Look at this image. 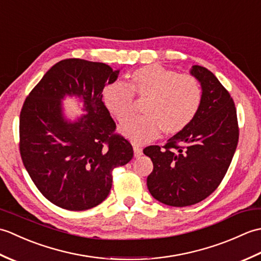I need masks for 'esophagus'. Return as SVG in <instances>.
Returning <instances> with one entry per match:
<instances>
[{"mask_svg":"<svg viewBox=\"0 0 261 261\" xmlns=\"http://www.w3.org/2000/svg\"><path fill=\"white\" fill-rule=\"evenodd\" d=\"M134 151H135V157L136 158L140 157L141 154H142V148L140 146L136 145V143H134Z\"/></svg>","mask_w":261,"mask_h":261,"instance_id":"34e87169","label":"esophagus"}]
</instances>
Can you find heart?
Here are the masks:
<instances>
[{"instance_id": "b5f03b06", "label": "heart", "mask_w": 261, "mask_h": 261, "mask_svg": "<svg viewBox=\"0 0 261 261\" xmlns=\"http://www.w3.org/2000/svg\"><path fill=\"white\" fill-rule=\"evenodd\" d=\"M130 85L114 82L105 88L104 98L110 112L123 123L134 113L135 94L147 99L145 114L138 115L122 125V134L136 143H145L159 131L175 134L195 118L202 102V87L196 77L160 65H149L131 75Z\"/></svg>"}]
</instances>
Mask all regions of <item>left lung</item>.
<instances>
[{"label": "left lung", "mask_w": 261, "mask_h": 261, "mask_svg": "<svg viewBox=\"0 0 261 261\" xmlns=\"http://www.w3.org/2000/svg\"><path fill=\"white\" fill-rule=\"evenodd\" d=\"M192 75L201 82L202 102L190 123L165 146H149L151 195L169 206H190L210 196L228 171L239 141L237 109L230 93L212 71L195 65Z\"/></svg>", "instance_id": "8db88e82"}]
</instances>
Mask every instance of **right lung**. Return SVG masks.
I'll use <instances>...</instances> for the list:
<instances>
[{"instance_id":"obj_1","label":"right lung","mask_w":261,"mask_h":261,"mask_svg":"<svg viewBox=\"0 0 261 261\" xmlns=\"http://www.w3.org/2000/svg\"><path fill=\"white\" fill-rule=\"evenodd\" d=\"M118 75L103 63L60 60L22 105V162L38 190L59 207L85 211L102 203L112 187L113 169L134 157L131 143L116 132L102 102L104 86ZM66 93L85 99L89 114L76 124L62 119L60 99Z\"/></svg>"}]
</instances>
